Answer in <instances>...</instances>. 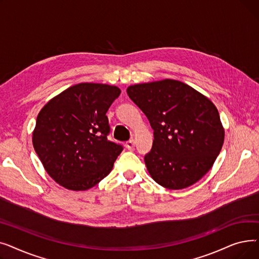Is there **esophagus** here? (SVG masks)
I'll return each instance as SVG.
<instances>
[{"mask_svg": "<svg viewBox=\"0 0 259 259\" xmlns=\"http://www.w3.org/2000/svg\"><path fill=\"white\" fill-rule=\"evenodd\" d=\"M135 146V141L134 140H129L128 142H126V148L129 149V150H131V149H133Z\"/></svg>", "mask_w": 259, "mask_h": 259, "instance_id": "obj_1", "label": "esophagus"}]
</instances>
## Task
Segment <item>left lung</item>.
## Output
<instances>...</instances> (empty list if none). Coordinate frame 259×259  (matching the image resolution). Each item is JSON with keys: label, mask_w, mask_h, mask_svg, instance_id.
Here are the masks:
<instances>
[{"label": "left lung", "mask_w": 259, "mask_h": 259, "mask_svg": "<svg viewBox=\"0 0 259 259\" xmlns=\"http://www.w3.org/2000/svg\"><path fill=\"white\" fill-rule=\"evenodd\" d=\"M127 93L154 130L145 164L151 178L171 190L198 182L213 166L225 140L214 104L175 79L128 87Z\"/></svg>", "instance_id": "1"}]
</instances>
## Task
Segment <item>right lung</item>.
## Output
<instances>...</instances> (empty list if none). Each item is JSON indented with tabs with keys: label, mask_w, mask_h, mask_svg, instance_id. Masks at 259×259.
Here are the masks:
<instances>
[{
	"label": "right lung",
	"mask_w": 259,
	"mask_h": 259,
	"mask_svg": "<svg viewBox=\"0 0 259 259\" xmlns=\"http://www.w3.org/2000/svg\"><path fill=\"white\" fill-rule=\"evenodd\" d=\"M120 94L106 84L80 83L64 90L39 111L33 148L58 184L84 191L110 173L122 146L107 139L109 107Z\"/></svg>",
	"instance_id": "right-lung-1"
}]
</instances>
